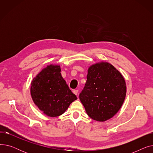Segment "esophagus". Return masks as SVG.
<instances>
[{"mask_svg": "<svg viewBox=\"0 0 153 153\" xmlns=\"http://www.w3.org/2000/svg\"><path fill=\"white\" fill-rule=\"evenodd\" d=\"M73 93H74L75 95H78V90H74V91H73Z\"/></svg>", "mask_w": 153, "mask_h": 153, "instance_id": "1", "label": "esophagus"}]
</instances>
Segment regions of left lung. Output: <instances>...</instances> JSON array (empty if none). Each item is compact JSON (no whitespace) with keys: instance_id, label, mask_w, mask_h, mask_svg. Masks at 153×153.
I'll return each instance as SVG.
<instances>
[{"instance_id":"8db88e82","label":"left lung","mask_w":153,"mask_h":153,"mask_svg":"<svg viewBox=\"0 0 153 153\" xmlns=\"http://www.w3.org/2000/svg\"><path fill=\"white\" fill-rule=\"evenodd\" d=\"M126 93L122 74L111 64L101 62L88 69L87 81L79 99L91 118L105 122L123 105Z\"/></svg>"}]
</instances>
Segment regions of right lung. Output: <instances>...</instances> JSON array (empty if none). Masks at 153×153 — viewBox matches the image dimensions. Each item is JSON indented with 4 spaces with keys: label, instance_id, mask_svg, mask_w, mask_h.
<instances>
[{
    "label": "right lung",
    "instance_id": "obj_1",
    "mask_svg": "<svg viewBox=\"0 0 153 153\" xmlns=\"http://www.w3.org/2000/svg\"><path fill=\"white\" fill-rule=\"evenodd\" d=\"M30 92L35 105L50 117L64 114L77 99L61 76L59 65L51 64L39 72L31 81Z\"/></svg>",
    "mask_w": 153,
    "mask_h": 153
}]
</instances>
